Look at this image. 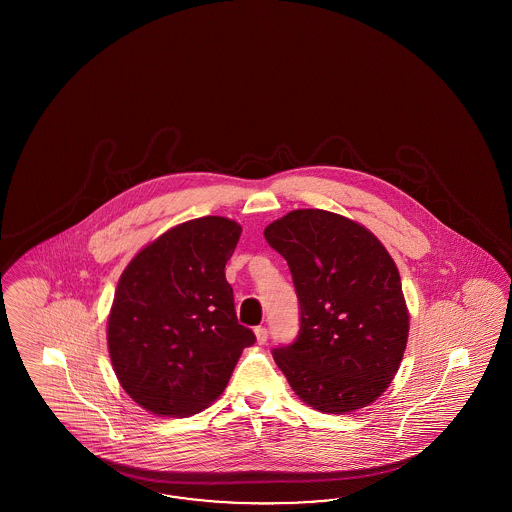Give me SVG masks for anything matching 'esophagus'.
<instances>
[{
	"label": "esophagus",
	"instance_id": "obj_1",
	"mask_svg": "<svg viewBox=\"0 0 512 512\" xmlns=\"http://www.w3.org/2000/svg\"><path fill=\"white\" fill-rule=\"evenodd\" d=\"M255 336H257V343H266V340H268V330L264 328V326H257L255 328Z\"/></svg>",
	"mask_w": 512,
	"mask_h": 512
}]
</instances>
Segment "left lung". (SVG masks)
Returning a JSON list of instances; mask_svg holds the SVG:
<instances>
[{
    "label": "left lung",
    "instance_id": "obj_1",
    "mask_svg": "<svg viewBox=\"0 0 512 512\" xmlns=\"http://www.w3.org/2000/svg\"><path fill=\"white\" fill-rule=\"evenodd\" d=\"M289 264L300 330L274 360L296 396L321 413L375 402L400 368L409 336L402 279L385 246L349 217L293 210L264 229Z\"/></svg>",
    "mask_w": 512,
    "mask_h": 512
}]
</instances>
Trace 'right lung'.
I'll return each instance as SVG.
<instances>
[{"instance_id":"add662e5","label":"right lung","mask_w":512,"mask_h":512,"mask_svg":"<svg viewBox=\"0 0 512 512\" xmlns=\"http://www.w3.org/2000/svg\"><path fill=\"white\" fill-rule=\"evenodd\" d=\"M242 227L206 216L176 225L125 266L107 323L125 392L159 417H189L225 390L255 334L240 325L225 264Z\"/></svg>"}]
</instances>
